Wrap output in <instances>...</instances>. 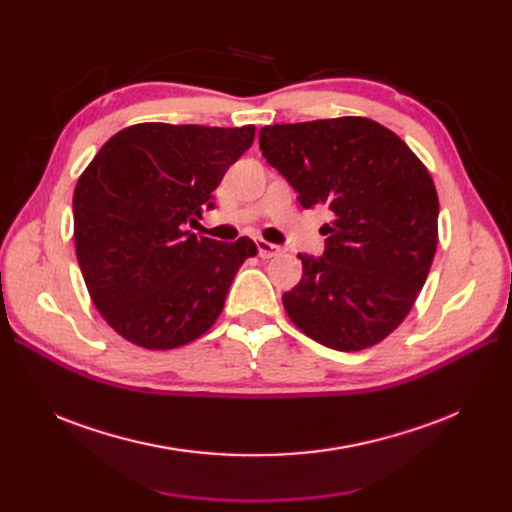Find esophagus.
Masks as SVG:
<instances>
[{
    "mask_svg": "<svg viewBox=\"0 0 512 512\" xmlns=\"http://www.w3.org/2000/svg\"><path fill=\"white\" fill-rule=\"evenodd\" d=\"M256 245H258V256H260L262 260L275 258L277 254L282 252V247H280V245H273V243H269V241H262V239H260Z\"/></svg>",
    "mask_w": 512,
    "mask_h": 512,
    "instance_id": "obj_1",
    "label": "esophagus"
}]
</instances>
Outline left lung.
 <instances>
[{
	"label": "left lung",
	"instance_id": "1",
	"mask_svg": "<svg viewBox=\"0 0 512 512\" xmlns=\"http://www.w3.org/2000/svg\"><path fill=\"white\" fill-rule=\"evenodd\" d=\"M260 151L299 194L327 205L322 256L299 254L301 282L282 301L318 344L352 352L393 333L425 286L438 245V194L397 134L365 117L260 130Z\"/></svg>",
	"mask_w": 512,
	"mask_h": 512
}]
</instances>
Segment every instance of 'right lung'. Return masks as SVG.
Listing matches in <instances>:
<instances>
[{
    "label": "right lung",
    "instance_id": "right-lung-1",
    "mask_svg": "<svg viewBox=\"0 0 512 512\" xmlns=\"http://www.w3.org/2000/svg\"><path fill=\"white\" fill-rule=\"evenodd\" d=\"M254 126L138 123L117 132L76 183L74 243L91 301L128 342L170 350L218 320L247 237L224 243L188 230L226 170L254 143Z\"/></svg>",
    "mask_w": 512,
    "mask_h": 512
}]
</instances>
